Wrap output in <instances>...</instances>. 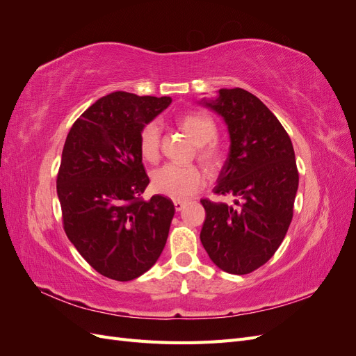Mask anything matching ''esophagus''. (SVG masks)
I'll list each match as a JSON object with an SVG mask.
<instances>
[{"mask_svg":"<svg viewBox=\"0 0 356 356\" xmlns=\"http://www.w3.org/2000/svg\"><path fill=\"white\" fill-rule=\"evenodd\" d=\"M186 204H187L186 202H181V200H175V202H174V207H175V211H178V212H179V211H182V209H184V208H186Z\"/></svg>","mask_w":356,"mask_h":356,"instance_id":"obj_1","label":"esophagus"}]
</instances>
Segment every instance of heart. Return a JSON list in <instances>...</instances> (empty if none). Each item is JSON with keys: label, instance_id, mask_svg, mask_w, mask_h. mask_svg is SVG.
Segmentation results:
<instances>
[{"label": "heart", "instance_id": "obj_1", "mask_svg": "<svg viewBox=\"0 0 356 356\" xmlns=\"http://www.w3.org/2000/svg\"><path fill=\"white\" fill-rule=\"evenodd\" d=\"M184 131L195 145H197L199 159L209 169H217L222 163L221 148L213 144L217 138V127L209 117L202 114H187L179 120ZM160 126L152 122L144 126L139 134V152L148 161H156L160 154ZM153 188L159 195L175 200H186L197 193L207 182V175L197 166L165 165L153 172Z\"/></svg>", "mask_w": 356, "mask_h": 356}]
</instances>
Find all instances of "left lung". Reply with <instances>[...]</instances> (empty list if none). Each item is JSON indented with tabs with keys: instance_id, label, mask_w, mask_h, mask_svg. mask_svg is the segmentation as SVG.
Here are the masks:
<instances>
[{
	"instance_id": "obj_1",
	"label": "left lung",
	"mask_w": 356,
	"mask_h": 356,
	"mask_svg": "<svg viewBox=\"0 0 356 356\" xmlns=\"http://www.w3.org/2000/svg\"><path fill=\"white\" fill-rule=\"evenodd\" d=\"M199 105L227 126L229 156L213 188L233 203L200 200V242L212 263L246 275L270 260L293 220L298 172L291 139L276 115L248 90L220 89Z\"/></svg>"
}]
</instances>
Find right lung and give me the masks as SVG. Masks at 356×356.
Segmentation results:
<instances>
[{
  "label": "right lung",
  "instance_id": "right-lung-1",
  "mask_svg": "<svg viewBox=\"0 0 356 356\" xmlns=\"http://www.w3.org/2000/svg\"><path fill=\"white\" fill-rule=\"evenodd\" d=\"M170 102L127 92L102 96L63 145L56 181L63 229L84 260L114 281L149 270L166 245L175 207L160 195L139 199L149 182L139 134Z\"/></svg>",
  "mask_w": 356,
  "mask_h": 356
}]
</instances>
